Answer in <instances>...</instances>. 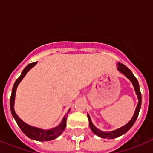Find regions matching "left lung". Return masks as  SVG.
Returning <instances> with one entry per match:
<instances>
[{"label":"left lung","mask_w":153,"mask_h":153,"mask_svg":"<svg viewBox=\"0 0 153 153\" xmlns=\"http://www.w3.org/2000/svg\"><path fill=\"white\" fill-rule=\"evenodd\" d=\"M117 69L119 70V71H120L121 73L124 74V75L126 76L128 79H130V81L133 84V86H134V89L136 90V93L137 94L138 100H139V102H138L137 107L136 109V111H135L134 115L132 118L131 119V120L129 121L126 125H125L124 126L121 127L120 129H116V130L113 131V132H102V131L100 130L97 128H96L93 124L92 123L91 120H90V116L88 115V119H89V125H90V129L93 131L96 135H97L98 136L101 138H103V139H114V138L119 137V136H122V135L125 134L126 132L128 130H129L131 127L133 126V124L136 122V119H137L138 116H139V113H140V108H141V102H142V97H141V92L140 90V85H139V83H138V80L135 76L133 75L131 70H129L127 67H126L125 65L123 64V63H118V67H117Z\"/></svg>","instance_id":"8db88e82"}]
</instances>
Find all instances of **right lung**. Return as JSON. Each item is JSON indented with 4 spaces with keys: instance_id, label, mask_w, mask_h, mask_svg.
Returning a JSON list of instances; mask_svg holds the SVG:
<instances>
[{
    "instance_id": "right-lung-1",
    "label": "right lung",
    "mask_w": 153,
    "mask_h": 153,
    "mask_svg": "<svg viewBox=\"0 0 153 153\" xmlns=\"http://www.w3.org/2000/svg\"><path fill=\"white\" fill-rule=\"evenodd\" d=\"M37 62H34V63H31L28 64L24 70L21 73V76L16 79L15 83L13 84V89H12V93L11 96L10 98V111H11L12 115H13V118L15 119L16 122H17V125L19 127L21 128L22 132H24V134L28 136L29 138L32 139V140H37V141H50V140H54L56 138L61 134L63 131L66 128V125H67V116H65L63 117V120H62L61 123L60 125L56 126V128L53 129H48V130H43V129H38V128H35L33 126L27 125L24 122H23L21 119L19 118L18 116L16 114L14 109H13V104H14V98H15V94H16V90L23 78L24 77V76L26 75L27 73L30 70L33 66L36 64Z\"/></svg>"
}]
</instances>
